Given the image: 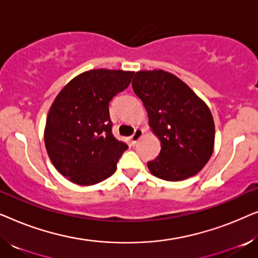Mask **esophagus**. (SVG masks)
<instances>
[{"label":"esophagus","instance_id":"esophagus-1","mask_svg":"<svg viewBox=\"0 0 258 258\" xmlns=\"http://www.w3.org/2000/svg\"><path fill=\"white\" fill-rule=\"evenodd\" d=\"M143 135V130L137 128L135 129V132H134V134L132 136H130V143H132V146H135V144L137 143V141H139L141 139V136Z\"/></svg>","mask_w":258,"mask_h":258}]
</instances>
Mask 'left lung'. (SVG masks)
<instances>
[{"mask_svg": "<svg viewBox=\"0 0 258 258\" xmlns=\"http://www.w3.org/2000/svg\"><path fill=\"white\" fill-rule=\"evenodd\" d=\"M133 89L161 141L160 155L148 162L151 174L170 182L196 175L214 149L215 125L207 104L184 82L163 70L136 73Z\"/></svg>", "mask_w": 258, "mask_h": 258, "instance_id": "1", "label": "left lung"}]
</instances>
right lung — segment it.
<instances>
[{
  "instance_id": "1",
  "label": "right lung",
  "mask_w": 258,
  "mask_h": 258,
  "mask_svg": "<svg viewBox=\"0 0 258 258\" xmlns=\"http://www.w3.org/2000/svg\"><path fill=\"white\" fill-rule=\"evenodd\" d=\"M133 76L123 70H90L70 81L55 98L45 123V148L57 171L76 184L93 185L110 177L128 149L112 135L109 103Z\"/></svg>"
}]
</instances>
